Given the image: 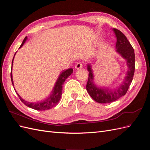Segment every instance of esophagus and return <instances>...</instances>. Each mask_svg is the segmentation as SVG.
<instances>
[{"label": "esophagus", "mask_w": 150, "mask_h": 150, "mask_svg": "<svg viewBox=\"0 0 150 150\" xmlns=\"http://www.w3.org/2000/svg\"><path fill=\"white\" fill-rule=\"evenodd\" d=\"M82 67H83V62H77L76 64L75 65V67L77 69H80V68H81Z\"/></svg>", "instance_id": "1"}]
</instances>
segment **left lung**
Wrapping results in <instances>:
<instances>
[{
  "mask_svg": "<svg viewBox=\"0 0 150 150\" xmlns=\"http://www.w3.org/2000/svg\"><path fill=\"white\" fill-rule=\"evenodd\" d=\"M113 30L117 38L116 51L126 60L128 70L121 85L113 89L103 88L98 87L94 83L91 66L89 64L88 65L89 77L86 84V90L94 100L99 103H112L125 96L132 82L134 73L135 56L134 49L123 33L116 29H113Z\"/></svg>",
  "mask_w": 150,
  "mask_h": 150,
  "instance_id": "obj_1",
  "label": "left lung"
}]
</instances>
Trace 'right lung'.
Masks as SVG:
<instances>
[{"label":"right lung","mask_w":150,"mask_h":150,"mask_svg":"<svg viewBox=\"0 0 150 150\" xmlns=\"http://www.w3.org/2000/svg\"><path fill=\"white\" fill-rule=\"evenodd\" d=\"M26 40H27V37H25L24 38L23 42H22L19 48H21L22 46H23ZM13 58H14V57H13ZM13 58L12 62V67ZM72 72H73V69H72V68H69V69H67L66 70L63 71L61 73L60 76H59V78L55 84V86H54V89L52 90V92L51 93V94L50 95V96L47 98H46L45 100H44L42 101L37 102V103H30V102L26 101L24 100V99H22L19 94H18V93L16 92V89H15V91L16 92L19 99H21V101L23 103L25 106H28L30 108H33V109H34V110H38V111H45V110H50V109H51L52 108L56 106L58 104L59 101L61 94H62V84L64 83L65 80L72 73ZM11 78L12 83L13 85L12 72L11 73Z\"/></svg>","instance_id":"1"}]
</instances>
